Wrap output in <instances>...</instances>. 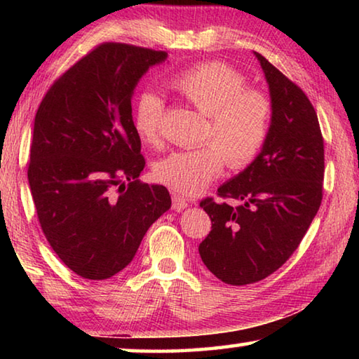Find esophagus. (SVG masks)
<instances>
[{"label":"esophagus","mask_w":359,"mask_h":359,"mask_svg":"<svg viewBox=\"0 0 359 359\" xmlns=\"http://www.w3.org/2000/svg\"><path fill=\"white\" fill-rule=\"evenodd\" d=\"M185 208H188V199H185L180 194H172V209L174 210H184Z\"/></svg>","instance_id":"34e87169"}]
</instances>
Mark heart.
<instances>
[{"label": "heart", "instance_id": "heart-1", "mask_svg": "<svg viewBox=\"0 0 359 359\" xmlns=\"http://www.w3.org/2000/svg\"><path fill=\"white\" fill-rule=\"evenodd\" d=\"M169 88L209 115L205 139L210 144L177 150L156 163L155 174L180 194H196L229 168H244L259 154L269 133L272 106L245 77L228 65L201 63L169 79ZM165 102L156 93H142L135 107V128L145 144L160 141Z\"/></svg>", "mask_w": 359, "mask_h": 359}]
</instances>
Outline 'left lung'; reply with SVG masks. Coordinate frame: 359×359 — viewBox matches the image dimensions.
Masks as SVG:
<instances>
[{"label":"left lung","instance_id":"1","mask_svg":"<svg viewBox=\"0 0 359 359\" xmlns=\"http://www.w3.org/2000/svg\"><path fill=\"white\" fill-rule=\"evenodd\" d=\"M269 85L272 117L259 155L218 188L223 199L199 205L212 229L201 244L203 263L228 285L271 276L299 247L323 198L325 145L317 112L306 93L255 52Z\"/></svg>","mask_w":359,"mask_h":359}]
</instances>
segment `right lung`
Returning <instances> with one entry per match:
<instances>
[{"label":"right lung","mask_w":359,"mask_h":359,"mask_svg":"<svg viewBox=\"0 0 359 359\" xmlns=\"http://www.w3.org/2000/svg\"><path fill=\"white\" fill-rule=\"evenodd\" d=\"M166 52L104 42L47 90L34 117L28 182L48 244L77 276L128 266L171 208L166 187L139 180L145 160L131 115L136 85Z\"/></svg>","instance_id":"obj_1"}]
</instances>
